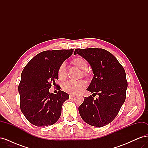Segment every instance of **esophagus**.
<instances>
[{
  "label": "esophagus",
  "mask_w": 148,
  "mask_h": 148,
  "mask_svg": "<svg viewBox=\"0 0 148 148\" xmlns=\"http://www.w3.org/2000/svg\"><path fill=\"white\" fill-rule=\"evenodd\" d=\"M76 95H70L69 97H70V98H72V97H74Z\"/></svg>",
  "instance_id": "obj_1"
}]
</instances>
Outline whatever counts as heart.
<instances>
[{
	"instance_id": "obj_1",
	"label": "heart",
	"mask_w": 148,
	"mask_h": 148,
	"mask_svg": "<svg viewBox=\"0 0 148 148\" xmlns=\"http://www.w3.org/2000/svg\"><path fill=\"white\" fill-rule=\"evenodd\" d=\"M71 64L79 69L83 70L82 74L84 77L88 75L86 70L88 68V64L86 60L81 57H77L71 61ZM57 77L60 81H65L66 79V69L64 64H62L59 66L57 70ZM86 86V83L83 79L76 82L69 81L63 84L62 89L65 92L71 94V95H77L81 92Z\"/></svg>"
}]
</instances>
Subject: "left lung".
<instances>
[{
  "mask_svg": "<svg viewBox=\"0 0 148 148\" xmlns=\"http://www.w3.org/2000/svg\"><path fill=\"white\" fill-rule=\"evenodd\" d=\"M77 53L89 62L94 73L87 90L99 95L96 99L91 95L84 97L78 107L80 116L91 126L104 127L113 121L126 99V73L118 60L105 49H76Z\"/></svg>",
  "mask_w": 148,
  "mask_h": 148,
  "instance_id": "left-lung-1",
  "label": "left lung"
}]
</instances>
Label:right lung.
<instances>
[{
    "label": "right lung",
    "mask_w": 148,
    "mask_h": 148,
    "mask_svg": "<svg viewBox=\"0 0 148 148\" xmlns=\"http://www.w3.org/2000/svg\"><path fill=\"white\" fill-rule=\"evenodd\" d=\"M69 50L46 51L34 56L25 66L21 75L18 92L20 109L26 119L37 127H47L59 120L68 94L59 90L50 93L49 88L58 79L57 70L64 60L71 56Z\"/></svg>",
    "instance_id": "right-lung-1"
}]
</instances>
